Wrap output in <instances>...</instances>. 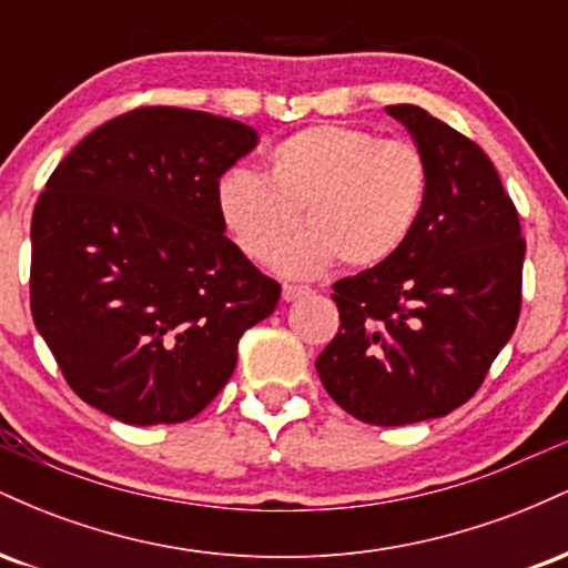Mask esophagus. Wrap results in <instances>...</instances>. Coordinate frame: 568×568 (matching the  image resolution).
<instances>
[{
  "label": "esophagus",
  "mask_w": 568,
  "mask_h": 568,
  "mask_svg": "<svg viewBox=\"0 0 568 568\" xmlns=\"http://www.w3.org/2000/svg\"><path fill=\"white\" fill-rule=\"evenodd\" d=\"M306 293H310V288H306V285H291V283L283 285V298H285V302H293V298H302V296H306Z\"/></svg>",
  "instance_id": "obj_1"
}]
</instances>
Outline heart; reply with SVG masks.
Masks as SVG:
<instances>
[{"instance_id": "heart-1", "label": "heart", "mask_w": 568, "mask_h": 568, "mask_svg": "<svg viewBox=\"0 0 568 568\" xmlns=\"http://www.w3.org/2000/svg\"><path fill=\"white\" fill-rule=\"evenodd\" d=\"M429 189L425 152L408 139H379L355 125H312L266 152V173L232 168L219 179L226 232L253 262L277 251L285 275H317L338 262L374 270L400 253L419 224Z\"/></svg>"}]
</instances>
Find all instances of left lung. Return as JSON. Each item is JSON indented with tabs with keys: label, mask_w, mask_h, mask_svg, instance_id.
Segmentation results:
<instances>
[{
	"label": "left lung",
	"mask_w": 568,
	"mask_h": 568,
	"mask_svg": "<svg viewBox=\"0 0 568 568\" xmlns=\"http://www.w3.org/2000/svg\"><path fill=\"white\" fill-rule=\"evenodd\" d=\"M387 114L425 152V207L395 258L334 283L342 325L315 366L347 414L400 427L478 393L518 323L526 240L478 143L414 103Z\"/></svg>",
	"instance_id": "1"
}]
</instances>
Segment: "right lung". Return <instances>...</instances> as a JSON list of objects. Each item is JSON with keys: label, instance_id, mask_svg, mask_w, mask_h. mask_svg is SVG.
<instances>
[{"label": "right lung", "instance_id": "1", "mask_svg": "<svg viewBox=\"0 0 568 568\" xmlns=\"http://www.w3.org/2000/svg\"><path fill=\"white\" fill-rule=\"evenodd\" d=\"M237 120L141 106L61 160L31 219V315L69 387L125 425H179L230 382L277 280L224 234L216 186L256 146Z\"/></svg>", "mask_w": 568, "mask_h": 568}]
</instances>
